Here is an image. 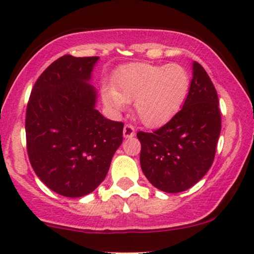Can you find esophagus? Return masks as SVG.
Wrapping results in <instances>:
<instances>
[{
    "instance_id": "1",
    "label": "esophagus",
    "mask_w": 254,
    "mask_h": 254,
    "mask_svg": "<svg viewBox=\"0 0 254 254\" xmlns=\"http://www.w3.org/2000/svg\"><path fill=\"white\" fill-rule=\"evenodd\" d=\"M134 134H136V132H134V127H132V125H130V124L125 125L124 129H123L124 138H131V137H133Z\"/></svg>"
}]
</instances>
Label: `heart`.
<instances>
[{
    "label": "heart",
    "instance_id": "heart-1",
    "mask_svg": "<svg viewBox=\"0 0 254 254\" xmlns=\"http://www.w3.org/2000/svg\"><path fill=\"white\" fill-rule=\"evenodd\" d=\"M189 86L187 69L179 64H129L118 70L113 87L103 88L102 99L115 111L124 110L127 103L134 101V110L141 123L157 127L180 110Z\"/></svg>",
    "mask_w": 254,
    "mask_h": 254
}]
</instances>
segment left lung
<instances>
[{
    "label": "left lung",
    "instance_id": "obj_1",
    "mask_svg": "<svg viewBox=\"0 0 254 254\" xmlns=\"http://www.w3.org/2000/svg\"><path fill=\"white\" fill-rule=\"evenodd\" d=\"M221 125L217 92L203 67L194 62L182 109L160 129L137 133L145 177L165 192L192 187L211 167Z\"/></svg>",
    "mask_w": 254,
    "mask_h": 254
}]
</instances>
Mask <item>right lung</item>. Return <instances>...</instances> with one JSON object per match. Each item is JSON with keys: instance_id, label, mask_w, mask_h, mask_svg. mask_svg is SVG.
Here are the masks:
<instances>
[{"instance_id": "right-lung-1", "label": "right lung", "mask_w": 254, "mask_h": 254, "mask_svg": "<svg viewBox=\"0 0 254 254\" xmlns=\"http://www.w3.org/2000/svg\"><path fill=\"white\" fill-rule=\"evenodd\" d=\"M99 57L57 59L36 81L26 107L30 164L50 189L81 197L99 187L123 141L122 122L96 109L89 83Z\"/></svg>"}]
</instances>
